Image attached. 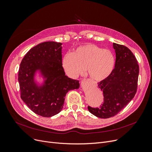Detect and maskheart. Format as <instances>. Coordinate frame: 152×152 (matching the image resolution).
Listing matches in <instances>:
<instances>
[{
	"instance_id": "1",
	"label": "heart",
	"mask_w": 152,
	"mask_h": 152,
	"mask_svg": "<svg viewBox=\"0 0 152 152\" xmlns=\"http://www.w3.org/2000/svg\"><path fill=\"white\" fill-rule=\"evenodd\" d=\"M115 66V57L110 50L97 45L86 44L77 47L73 53H66L62 66L66 74L76 78L83 73L85 68L92 80L102 81L112 74Z\"/></svg>"
}]
</instances>
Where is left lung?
Instances as JSON below:
<instances>
[{"label":"left lung","instance_id":"8db88e82","mask_svg":"<svg viewBox=\"0 0 152 152\" xmlns=\"http://www.w3.org/2000/svg\"><path fill=\"white\" fill-rule=\"evenodd\" d=\"M116 54L115 66L108 78L98 83L104 101L100 108L88 107L96 117L107 118L117 115L134 97L139 75V66L134 54L124 45L113 43Z\"/></svg>","mask_w":152,"mask_h":152}]
</instances>
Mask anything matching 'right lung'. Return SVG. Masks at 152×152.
<instances>
[{"label":"right lung","instance_id":"add662e5","mask_svg":"<svg viewBox=\"0 0 152 152\" xmlns=\"http://www.w3.org/2000/svg\"><path fill=\"white\" fill-rule=\"evenodd\" d=\"M62 43L48 41L29 50L18 72L21 98L35 113L50 117L61 111L66 93L79 81L66 75L62 66Z\"/></svg>","mask_w":152,"mask_h":152}]
</instances>
